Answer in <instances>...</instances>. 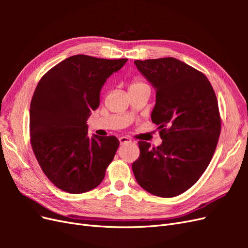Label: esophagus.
<instances>
[{"label": "esophagus", "mask_w": 248, "mask_h": 248, "mask_svg": "<svg viewBox=\"0 0 248 248\" xmlns=\"http://www.w3.org/2000/svg\"><path fill=\"white\" fill-rule=\"evenodd\" d=\"M119 140H120V145H126L132 142V140L129 138H126V137H121L119 139Z\"/></svg>", "instance_id": "1"}]
</instances>
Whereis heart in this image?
Instances as JSON below:
<instances>
[{"label":"heart","mask_w":248,"mask_h":248,"mask_svg":"<svg viewBox=\"0 0 248 248\" xmlns=\"http://www.w3.org/2000/svg\"><path fill=\"white\" fill-rule=\"evenodd\" d=\"M144 85H145L144 82H141L140 80H136V81H133L132 84L130 85V88H132V87H139V86H144Z\"/></svg>","instance_id":"b5f03b06"}]
</instances>
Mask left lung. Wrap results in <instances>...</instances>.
Here are the masks:
<instances>
[{
  "instance_id": "left-lung-1",
  "label": "left lung",
  "mask_w": 248,
  "mask_h": 248,
  "mask_svg": "<svg viewBox=\"0 0 248 248\" xmlns=\"http://www.w3.org/2000/svg\"><path fill=\"white\" fill-rule=\"evenodd\" d=\"M156 91L152 122L162 144L139 141L132 163L138 183L161 198L183 193L209 166L220 134L218 102L205 74L175 58L134 61Z\"/></svg>"
}]
</instances>
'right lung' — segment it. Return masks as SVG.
<instances>
[{
	"mask_svg": "<svg viewBox=\"0 0 248 248\" xmlns=\"http://www.w3.org/2000/svg\"><path fill=\"white\" fill-rule=\"evenodd\" d=\"M127 59L86 55L65 59L37 85L30 107V137L44 174L69 193L94 189L120 145L115 137L88 136L87 120L100 103L104 82Z\"/></svg>",
	"mask_w": 248,
	"mask_h": 248,
	"instance_id": "right-lung-1",
	"label": "right lung"
}]
</instances>
